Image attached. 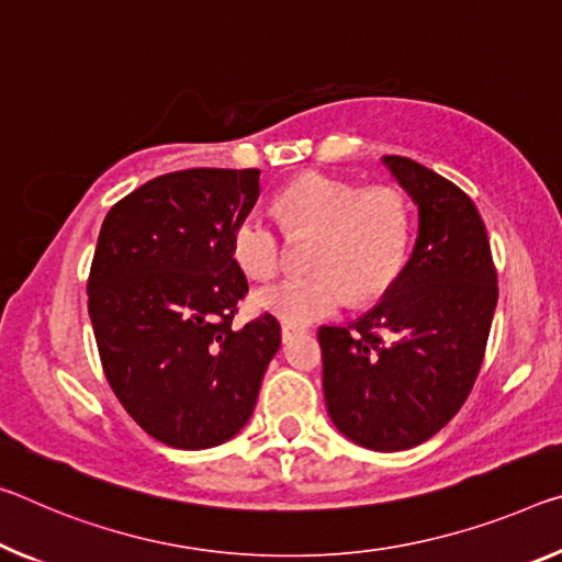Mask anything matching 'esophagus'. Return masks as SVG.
Segmentation results:
<instances>
[{"instance_id": "obj_1", "label": "esophagus", "mask_w": 562, "mask_h": 562, "mask_svg": "<svg viewBox=\"0 0 562 562\" xmlns=\"http://www.w3.org/2000/svg\"><path fill=\"white\" fill-rule=\"evenodd\" d=\"M302 333H305V327H302V325L282 323V340H284V342L292 340V337H295V335H302Z\"/></svg>"}]
</instances>
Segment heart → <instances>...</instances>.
<instances>
[{
	"mask_svg": "<svg viewBox=\"0 0 562 562\" xmlns=\"http://www.w3.org/2000/svg\"><path fill=\"white\" fill-rule=\"evenodd\" d=\"M272 217L247 212L233 227V257L252 280H272L284 265V239H307L305 265L257 292V302L284 323H313L347 300L368 302L393 288L403 272L413 212L405 194L387 184L362 187L327 175H302L282 187Z\"/></svg>",
	"mask_w": 562,
	"mask_h": 562,
	"instance_id": "b5f03b06",
	"label": "heart"
}]
</instances>
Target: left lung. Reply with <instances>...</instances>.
I'll use <instances>...</instances> for the list:
<instances>
[{
  "instance_id": "obj_1",
  "label": "left lung",
  "mask_w": 562,
  "mask_h": 562,
  "mask_svg": "<svg viewBox=\"0 0 562 562\" xmlns=\"http://www.w3.org/2000/svg\"><path fill=\"white\" fill-rule=\"evenodd\" d=\"M385 165L420 210L413 257L368 315L319 327L337 430L370 450H407L442 430L473 390L497 305L485 222L458 184L407 157Z\"/></svg>"
}]
</instances>
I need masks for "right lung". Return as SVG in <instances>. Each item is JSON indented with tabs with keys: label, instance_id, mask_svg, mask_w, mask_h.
Wrapping results in <instances>:
<instances>
[{
	"label": "right lung",
	"instance_id": "add662e5",
	"mask_svg": "<svg viewBox=\"0 0 562 562\" xmlns=\"http://www.w3.org/2000/svg\"><path fill=\"white\" fill-rule=\"evenodd\" d=\"M257 198L260 169H180L102 222L87 295L104 378L169 448H215L243 430L280 350L270 313L233 327L249 284L229 239Z\"/></svg>",
	"mask_w": 562,
	"mask_h": 562
}]
</instances>
